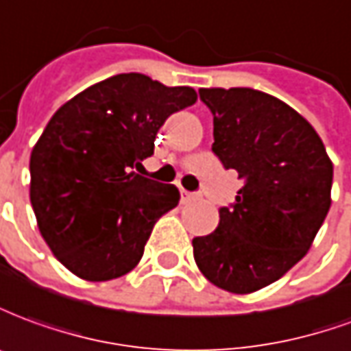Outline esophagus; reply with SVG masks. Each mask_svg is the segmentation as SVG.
<instances>
[{
    "instance_id": "esophagus-1",
    "label": "esophagus",
    "mask_w": 351,
    "mask_h": 351,
    "mask_svg": "<svg viewBox=\"0 0 351 351\" xmlns=\"http://www.w3.org/2000/svg\"><path fill=\"white\" fill-rule=\"evenodd\" d=\"M195 193H187V191H181V198H183V200H193V198H195Z\"/></svg>"
}]
</instances>
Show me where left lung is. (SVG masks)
I'll return each instance as SVG.
<instances>
[{
    "label": "left lung",
    "mask_w": 351,
    "mask_h": 351,
    "mask_svg": "<svg viewBox=\"0 0 351 351\" xmlns=\"http://www.w3.org/2000/svg\"><path fill=\"white\" fill-rule=\"evenodd\" d=\"M213 115V145L243 187L219 225L193 240L200 272L245 295L280 280L314 242L330 208L332 162L306 119L267 92L200 88Z\"/></svg>",
    "instance_id": "obj_1"
}]
</instances>
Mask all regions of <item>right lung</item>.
Listing matches in <instances>:
<instances>
[{"label":"right lung","mask_w":351,"mask_h":351,"mask_svg":"<svg viewBox=\"0 0 351 351\" xmlns=\"http://www.w3.org/2000/svg\"><path fill=\"white\" fill-rule=\"evenodd\" d=\"M195 101L191 86L121 73L52 115L29 156V200L39 232L69 272L108 282L140 263L180 191L130 170L153 155L164 121Z\"/></svg>","instance_id":"obj_1"}]
</instances>
